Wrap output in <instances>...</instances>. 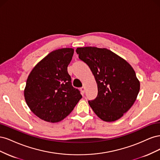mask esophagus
Segmentation results:
<instances>
[{"label": "esophagus", "instance_id": "obj_1", "mask_svg": "<svg viewBox=\"0 0 160 160\" xmlns=\"http://www.w3.org/2000/svg\"><path fill=\"white\" fill-rule=\"evenodd\" d=\"M85 87H82V88H80V91H81V93H83V94L85 93Z\"/></svg>", "mask_w": 160, "mask_h": 160}]
</instances>
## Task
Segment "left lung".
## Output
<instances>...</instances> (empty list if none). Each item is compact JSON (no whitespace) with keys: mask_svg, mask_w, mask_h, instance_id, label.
<instances>
[{"mask_svg":"<svg viewBox=\"0 0 160 160\" xmlns=\"http://www.w3.org/2000/svg\"><path fill=\"white\" fill-rule=\"evenodd\" d=\"M76 52L89 67L98 84V95L89 101L90 107L104 122L120 119L132 108L140 89L133 67L105 48L79 47Z\"/></svg>","mask_w":160,"mask_h":160,"instance_id":"obj_1","label":"left lung"}]
</instances>
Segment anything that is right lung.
<instances>
[{
    "instance_id": "obj_1",
    "label": "right lung",
    "mask_w": 160,
    "mask_h": 160,
    "mask_svg": "<svg viewBox=\"0 0 160 160\" xmlns=\"http://www.w3.org/2000/svg\"><path fill=\"white\" fill-rule=\"evenodd\" d=\"M74 49L62 48L51 52L34 67L28 75L24 96L32 112L47 122L65 118L81 99L71 84L67 67Z\"/></svg>"
}]
</instances>
